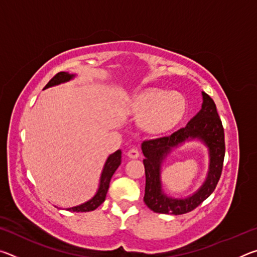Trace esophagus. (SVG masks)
<instances>
[{
	"label": "esophagus",
	"mask_w": 257,
	"mask_h": 257,
	"mask_svg": "<svg viewBox=\"0 0 257 257\" xmlns=\"http://www.w3.org/2000/svg\"><path fill=\"white\" fill-rule=\"evenodd\" d=\"M128 156L130 159H138L139 158V151L137 149H130L128 151Z\"/></svg>",
	"instance_id": "obj_1"
}]
</instances>
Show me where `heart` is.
<instances>
[{"instance_id": "obj_1", "label": "heart", "mask_w": 257, "mask_h": 257, "mask_svg": "<svg viewBox=\"0 0 257 257\" xmlns=\"http://www.w3.org/2000/svg\"><path fill=\"white\" fill-rule=\"evenodd\" d=\"M185 101L180 94L164 93L152 89L134 99L130 112L141 119L142 127L151 133H164L170 130L184 114Z\"/></svg>"}]
</instances>
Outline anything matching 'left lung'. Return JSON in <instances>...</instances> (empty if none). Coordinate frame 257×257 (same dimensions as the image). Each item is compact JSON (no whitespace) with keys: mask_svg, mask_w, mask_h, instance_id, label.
Returning <instances> with one entry per match:
<instances>
[{"mask_svg":"<svg viewBox=\"0 0 257 257\" xmlns=\"http://www.w3.org/2000/svg\"><path fill=\"white\" fill-rule=\"evenodd\" d=\"M202 108L184 128L170 136L144 141L142 151L145 159V195L144 202L147 207L161 214L180 215L196 208L214 191L222 173L225 153L224 130L215 103L206 93L202 92ZM198 138L205 144L210 154V167L206 182L196 193L184 200L167 197L160 184V163L173 147L187 139Z\"/></svg>","mask_w":257,"mask_h":257,"instance_id":"8db88e82","label":"left lung"}]
</instances>
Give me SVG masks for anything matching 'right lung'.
<instances>
[{
    "mask_svg": "<svg viewBox=\"0 0 257 257\" xmlns=\"http://www.w3.org/2000/svg\"><path fill=\"white\" fill-rule=\"evenodd\" d=\"M73 77H75V75H70V73H68V72L61 71L59 73H56V75L52 78L49 82H47V85L44 87V89L49 88V87H52V86L62 84V82L69 81L70 79H72ZM120 164H121V151L118 150L116 152H114V153L108 156L105 164H104V168H103V171L101 175V179H99V187H98L97 193L95 194V196L92 199H89L88 202L81 204V205L68 208V211L89 212V211L96 210V208L101 205L104 201H105L106 193L108 190V186H110L111 178L113 176V173L115 172L116 169L119 168Z\"/></svg>",
    "mask_w": 257,
    "mask_h": 257,
    "instance_id": "right-lung-1",
    "label": "right lung"
}]
</instances>
